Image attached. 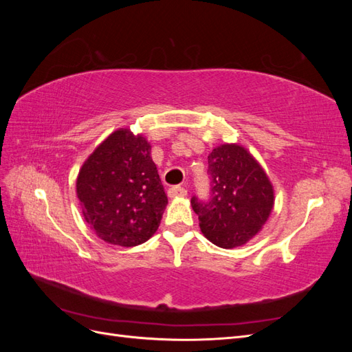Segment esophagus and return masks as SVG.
Here are the masks:
<instances>
[{
    "instance_id": "esophagus-1",
    "label": "esophagus",
    "mask_w": 352,
    "mask_h": 352,
    "mask_svg": "<svg viewBox=\"0 0 352 352\" xmlns=\"http://www.w3.org/2000/svg\"><path fill=\"white\" fill-rule=\"evenodd\" d=\"M186 194H188V190L182 186H173L167 190V195L170 198H184V197H186Z\"/></svg>"
}]
</instances>
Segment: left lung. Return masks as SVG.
I'll use <instances>...</instances> for the list:
<instances>
[{"instance_id": "8db88e82", "label": "left lung", "mask_w": 352, "mask_h": 352, "mask_svg": "<svg viewBox=\"0 0 352 352\" xmlns=\"http://www.w3.org/2000/svg\"><path fill=\"white\" fill-rule=\"evenodd\" d=\"M211 199H190L210 242L232 250L251 241L269 220L273 184L255 157L239 144H221L208 155Z\"/></svg>"}]
</instances>
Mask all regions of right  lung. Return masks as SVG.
<instances>
[{"instance_id": "add662e5", "label": "right lung", "mask_w": 352, "mask_h": 352, "mask_svg": "<svg viewBox=\"0 0 352 352\" xmlns=\"http://www.w3.org/2000/svg\"><path fill=\"white\" fill-rule=\"evenodd\" d=\"M76 194L95 235L124 248L150 239L167 206L151 144L127 127L110 133L85 160Z\"/></svg>"}]
</instances>
